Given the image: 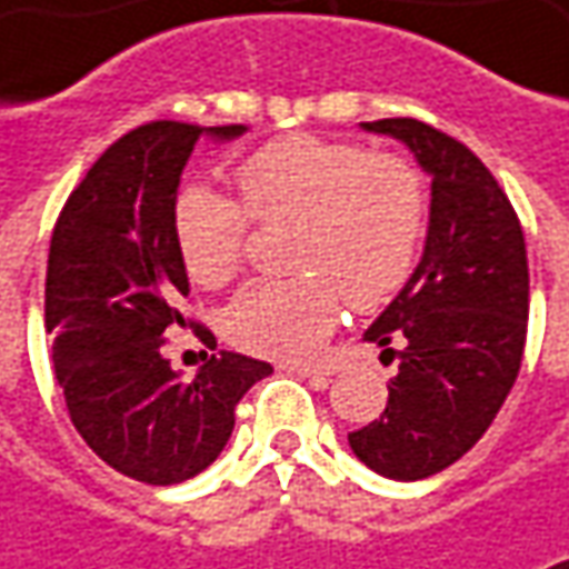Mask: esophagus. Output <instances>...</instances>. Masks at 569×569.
Masks as SVG:
<instances>
[{
	"label": "esophagus",
	"instance_id": "esophagus-1",
	"mask_svg": "<svg viewBox=\"0 0 569 569\" xmlns=\"http://www.w3.org/2000/svg\"><path fill=\"white\" fill-rule=\"evenodd\" d=\"M288 371L300 375V378H309V381H328L335 375L328 366H288Z\"/></svg>",
	"mask_w": 569,
	"mask_h": 569
}]
</instances>
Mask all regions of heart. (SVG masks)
I'll return each instance as SVG.
<instances>
[{
	"label": "heart",
	"mask_w": 569,
	"mask_h": 569,
	"mask_svg": "<svg viewBox=\"0 0 569 569\" xmlns=\"http://www.w3.org/2000/svg\"><path fill=\"white\" fill-rule=\"evenodd\" d=\"M241 201L186 188L172 234L186 272L219 288L244 260L257 222H297V278H260L226 309L234 347L269 359H303L335 331L343 300L359 312L383 307L409 281L427 226L421 172L399 154L362 144L291 136L266 144L234 172Z\"/></svg>",
	"instance_id": "b5f03b06"
}]
</instances>
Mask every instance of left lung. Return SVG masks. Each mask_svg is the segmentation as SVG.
Instances as JSON below:
<instances>
[{"instance_id":"obj_1","label":"left lung","mask_w":569,"mask_h":569,"mask_svg":"<svg viewBox=\"0 0 569 569\" xmlns=\"http://www.w3.org/2000/svg\"><path fill=\"white\" fill-rule=\"evenodd\" d=\"M362 129L399 139L430 176L425 257L366 331L399 371L381 418L350 433L362 465L411 483L456 465L515 387L530 316L527 244L508 194L468 144L411 117Z\"/></svg>"}]
</instances>
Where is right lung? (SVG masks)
<instances>
[{
    "mask_svg": "<svg viewBox=\"0 0 569 569\" xmlns=\"http://www.w3.org/2000/svg\"><path fill=\"white\" fill-rule=\"evenodd\" d=\"M241 132L176 120L132 129L92 163L54 222L46 331L70 421L113 471L151 487L210 468L232 437L234 406L272 375L269 362L222 350L182 381L163 356L176 328L213 340L176 309L188 297L172 234L179 176L201 136L229 142Z\"/></svg>",
    "mask_w": 569,
    "mask_h": 569,
    "instance_id": "obj_1",
    "label": "right lung"
}]
</instances>
